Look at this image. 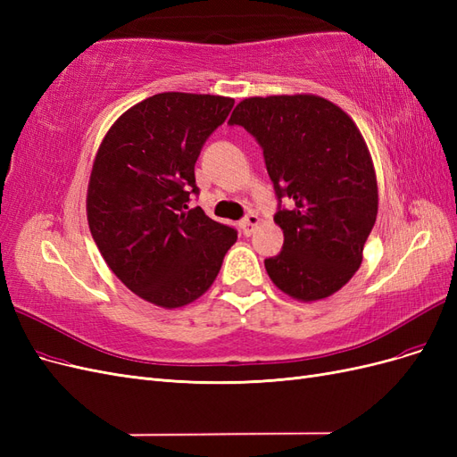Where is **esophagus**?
<instances>
[{"label": "esophagus", "mask_w": 457, "mask_h": 457, "mask_svg": "<svg viewBox=\"0 0 457 457\" xmlns=\"http://www.w3.org/2000/svg\"><path fill=\"white\" fill-rule=\"evenodd\" d=\"M257 225H259V217H257L255 213L245 215V219L240 220V228H242V232L245 234V237H250V234L253 232V228H255Z\"/></svg>", "instance_id": "obj_1"}]
</instances>
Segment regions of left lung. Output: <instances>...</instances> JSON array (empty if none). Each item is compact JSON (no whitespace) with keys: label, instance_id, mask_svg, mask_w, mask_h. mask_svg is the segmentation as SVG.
<instances>
[{"label":"left lung","instance_id":"1","mask_svg":"<svg viewBox=\"0 0 457 457\" xmlns=\"http://www.w3.org/2000/svg\"><path fill=\"white\" fill-rule=\"evenodd\" d=\"M228 123L255 137L278 198L274 223L284 245L265 259L270 280L299 301L336 294L361 267L378 217L376 171L361 131L316 95L252 96Z\"/></svg>","mask_w":457,"mask_h":457}]
</instances>
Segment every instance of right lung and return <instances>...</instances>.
Returning a JSON list of instances; mask_svg holds the SVG:
<instances>
[{
  "label": "right lung",
  "instance_id": "right-lung-1",
  "mask_svg": "<svg viewBox=\"0 0 457 457\" xmlns=\"http://www.w3.org/2000/svg\"><path fill=\"white\" fill-rule=\"evenodd\" d=\"M234 99L158 93L123 112L101 143L87 188L91 237L133 294L163 309L213 284L237 228L200 205L195 163Z\"/></svg>",
  "mask_w": 457,
  "mask_h": 457
}]
</instances>
